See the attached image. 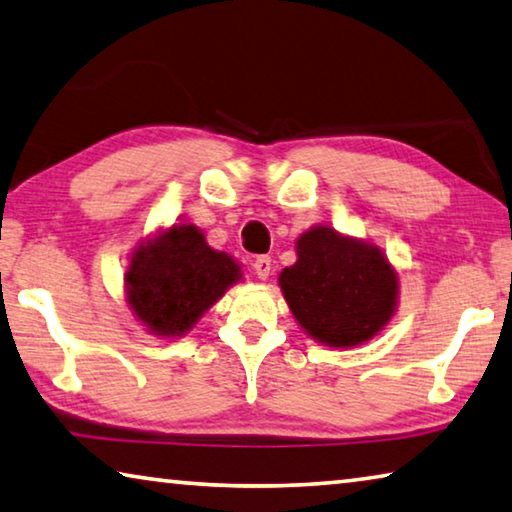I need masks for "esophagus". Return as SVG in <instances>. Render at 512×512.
Returning <instances> with one entry per match:
<instances>
[{
  "mask_svg": "<svg viewBox=\"0 0 512 512\" xmlns=\"http://www.w3.org/2000/svg\"><path fill=\"white\" fill-rule=\"evenodd\" d=\"M251 272H254L261 281H265L272 272V258L270 256H256L254 261H251Z\"/></svg>",
  "mask_w": 512,
  "mask_h": 512,
  "instance_id": "esophagus-1",
  "label": "esophagus"
}]
</instances>
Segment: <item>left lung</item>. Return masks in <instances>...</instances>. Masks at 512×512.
Returning <instances> with one entry per match:
<instances>
[{"instance_id": "8db88e82", "label": "left lung", "mask_w": 512, "mask_h": 512, "mask_svg": "<svg viewBox=\"0 0 512 512\" xmlns=\"http://www.w3.org/2000/svg\"><path fill=\"white\" fill-rule=\"evenodd\" d=\"M299 261L279 276L285 301L310 337L328 346H357L387 326L398 276L366 242L315 227L297 240Z\"/></svg>"}]
</instances>
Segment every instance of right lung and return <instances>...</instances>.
Segmentation results:
<instances>
[{
  "label": "right lung",
  "instance_id": "obj_1",
  "mask_svg": "<svg viewBox=\"0 0 512 512\" xmlns=\"http://www.w3.org/2000/svg\"><path fill=\"white\" fill-rule=\"evenodd\" d=\"M240 279V267L204 242L193 224H175L139 245L125 274L128 301L155 335L179 337Z\"/></svg>",
  "mask_w": 512,
  "mask_h": 512
}]
</instances>
